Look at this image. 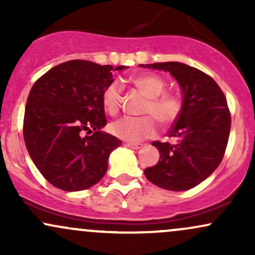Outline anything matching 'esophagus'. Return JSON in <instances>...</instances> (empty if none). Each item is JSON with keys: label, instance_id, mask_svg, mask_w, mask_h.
<instances>
[{"label": "esophagus", "instance_id": "obj_1", "mask_svg": "<svg viewBox=\"0 0 255 255\" xmlns=\"http://www.w3.org/2000/svg\"><path fill=\"white\" fill-rule=\"evenodd\" d=\"M125 145L127 146V147L133 148V150H139V148L142 147L141 144H133V142H126Z\"/></svg>", "mask_w": 255, "mask_h": 255}]
</instances>
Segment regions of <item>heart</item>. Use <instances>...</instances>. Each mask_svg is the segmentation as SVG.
<instances>
[{
  "instance_id": "b5f03b06",
  "label": "heart",
  "mask_w": 255,
  "mask_h": 255,
  "mask_svg": "<svg viewBox=\"0 0 255 255\" xmlns=\"http://www.w3.org/2000/svg\"><path fill=\"white\" fill-rule=\"evenodd\" d=\"M133 84L148 98L144 114L150 116L129 118L126 116L110 125V131L120 139L129 142H139L157 133V125L153 117L163 126H170L182 111V101L174 93H164L166 84L159 75L140 74L133 78ZM104 109L110 115H116L121 108L122 86L114 80L107 85L102 95Z\"/></svg>"
}]
</instances>
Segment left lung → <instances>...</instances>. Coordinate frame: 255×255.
<instances>
[{"label":"left lung","instance_id":"8db88e82","mask_svg":"<svg viewBox=\"0 0 255 255\" xmlns=\"http://www.w3.org/2000/svg\"><path fill=\"white\" fill-rule=\"evenodd\" d=\"M169 72L182 92V111L169 130L170 141H153L160 157L145 176L160 188L187 191L221 164L229 140L231 118L223 91L210 75L181 62L140 64Z\"/></svg>","mask_w":255,"mask_h":255}]
</instances>
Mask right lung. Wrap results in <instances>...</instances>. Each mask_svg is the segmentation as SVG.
I'll use <instances>...</instances> for the list:
<instances>
[{
  "instance_id": "add662e5",
  "label": "right lung",
  "mask_w": 255,
  "mask_h": 255,
  "mask_svg": "<svg viewBox=\"0 0 255 255\" xmlns=\"http://www.w3.org/2000/svg\"><path fill=\"white\" fill-rule=\"evenodd\" d=\"M125 66L72 60L33 84L24 116V140L48 182L66 192L84 191L102 180L111 151L121 146L102 131L107 125L102 95ZM87 131L91 136H84Z\"/></svg>"
}]
</instances>
